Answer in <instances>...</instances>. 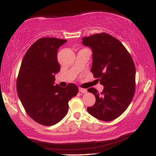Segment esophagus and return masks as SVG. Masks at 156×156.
Instances as JSON below:
<instances>
[{
    "instance_id": "34e87169",
    "label": "esophagus",
    "mask_w": 156,
    "mask_h": 156,
    "mask_svg": "<svg viewBox=\"0 0 156 156\" xmlns=\"http://www.w3.org/2000/svg\"><path fill=\"white\" fill-rule=\"evenodd\" d=\"M87 90L86 89H83V88H79V92H80L82 93H87Z\"/></svg>"
}]
</instances>
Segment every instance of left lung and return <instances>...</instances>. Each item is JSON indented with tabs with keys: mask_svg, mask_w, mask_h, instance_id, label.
Instances as JSON below:
<instances>
[{
	"mask_svg": "<svg viewBox=\"0 0 156 156\" xmlns=\"http://www.w3.org/2000/svg\"><path fill=\"white\" fill-rule=\"evenodd\" d=\"M82 39L83 44L93 52L90 71L104 85L101 94L94 88L88 89L96 101L87 111L99 120L112 121L125 112L134 97V63L123 45L109 34H94Z\"/></svg>",
	"mask_w": 156,
	"mask_h": 156,
	"instance_id": "obj_1",
	"label": "left lung"
}]
</instances>
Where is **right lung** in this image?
Returning <instances> with one entry per match:
<instances>
[{
  "label": "right lung",
  "mask_w": 156,
  "mask_h": 156,
  "mask_svg": "<svg viewBox=\"0 0 156 156\" xmlns=\"http://www.w3.org/2000/svg\"><path fill=\"white\" fill-rule=\"evenodd\" d=\"M67 40L43 37L36 41L25 54L17 79V93L29 117L43 126H53L66 117L68 102L77 95L78 87L55 85L60 71L57 61L59 47Z\"/></svg>",
  "instance_id": "add662e5"
}]
</instances>
